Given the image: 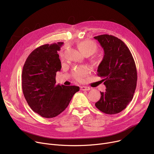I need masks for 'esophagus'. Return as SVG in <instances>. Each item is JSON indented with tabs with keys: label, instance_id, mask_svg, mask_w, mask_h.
<instances>
[{
	"label": "esophagus",
	"instance_id": "esophagus-1",
	"mask_svg": "<svg viewBox=\"0 0 154 154\" xmlns=\"http://www.w3.org/2000/svg\"><path fill=\"white\" fill-rule=\"evenodd\" d=\"M91 89V88L89 87H86V86H82L80 87V90L84 91H90Z\"/></svg>",
	"mask_w": 154,
	"mask_h": 154
}]
</instances>
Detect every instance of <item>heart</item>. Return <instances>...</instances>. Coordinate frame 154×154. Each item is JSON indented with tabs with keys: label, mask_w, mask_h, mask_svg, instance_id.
Segmentation results:
<instances>
[{
	"label": "heart",
	"mask_w": 154,
	"mask_h": 154,
	"mask_svg": "<svg viewBox=\"0 0 154 154\" xmlns=\"http://www.w3.org/2000/svg\"><path fill=\"white\" fill-rule=\"evenodd\" d=\"M76 45L80 51L86 56L91 55L98 51L97 44L91 40H81L77 42ZM88 74V69L85 66L77 67L72 72L73 77L79 82H82Z\"/></svg>",
	"instance_id": "obj_1"
}]
</instances>
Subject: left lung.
Segmentation results:
<instances>
[{
	"instance_id": "obj_1",
	"label": "left lung",
	"mask_w": 154,
	"mask_h": 154,
	"mask_svg": "<svg viewBox=\"0 0 154 154\" xmlns=\"http://www.w3.org/2000/svg\"><path fill=\"white\" fill-rule=\"evenodd\" d=\"M103 48L104 56L97 75L106 86L95 107L107 114H116L126 108L136 88L137 73L132 55L125 43L108 34L94 37Z\"/></svg>"
}]
</instances>
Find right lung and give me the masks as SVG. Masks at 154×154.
Instances as JSON below:
<instances>
[{"instance_id":"1","label":"right lung","mask_w":154,"mask_h":154,"mask_svg":"<svg viewBox=\"0 0 154 154\" xmlns=\"http://www.w3.org/2000/svg\"><path fill=\"white\" fill-rule=\"evenodd\" d=\"M63 42L35 48L23 65L22 85L31 109L45 118H53L66 109L79 87L56 85V72L61 69L57 51Z\"/></svg>"}]
</instances>
